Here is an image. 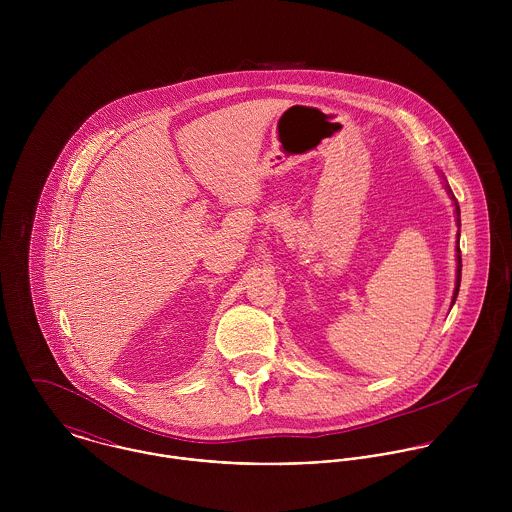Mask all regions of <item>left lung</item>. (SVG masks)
Instances as JSON below:
<instances>
[{
    "label": "left lung",
    "mask_w": 512,
    "mask_h": 512,
    "mask_svg": "<svg viewBox=\"0 0 512 512\" xmlns=\"http://www.w3.org/2000/svg\"><path fill=\"white\" fill-rule=\"evenodd\" d=\"M449 189V187H447ZM449 193H451V189H449ZM451 197H453V193H451ZM453 201H455V197H453ZM455 213H457V226H459V207H457V203H455ZM459 236V234H457ZM459 284H461V250H459V240H457V280H455V292H453V303H455V297H457V293H459Z\"/></svg>",
    "instance_id": "obj_1"
}]
</instances>
